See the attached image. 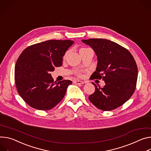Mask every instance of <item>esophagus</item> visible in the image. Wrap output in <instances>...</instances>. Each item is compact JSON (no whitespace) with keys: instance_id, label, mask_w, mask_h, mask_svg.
Here are the masks:
<instances>
[{"instance_id":"esophagus-1","label":"esophagus","mask_w":151,"mask_h":151,"mask_svg":"<svg viewBox=\"0 0 151 151\" xmlns=\"http://www.w3.org/2000/svg\"><path fill=\"white\" fill-rule=\"evenodd\" d=\"M73 83L76 84H83L84 82L81 81H79V80H73Z\"/></svg>"}]
</instances>
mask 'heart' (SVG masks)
<instances>
[{
	"instance_id": "b5f03b06",
	"label": "heart",
	"mask_w": 151,
	"mask_h": 151,
	"mask_svg": "<svg viewBox=\"0 0 151 151\" xmlns=\"http://www.w3.org/2000/svg\"><path fill=\"white\" fill-rule=\"evenodd\" d=\"M87 49V48H82V49H80V50H84V49ZM76 75L77 76H78V77H82L83 76V73H82L81 72H76Z\"/></svg>"
}]
</instances>
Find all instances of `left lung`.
Wrapping results in <instances>:
<instances>
[{
    "mask_svg": "<svg viewBox=\"0 0 151 151\" xmlns=\"http://www.w3.org/2000/svg\"><path fill=\"white\" fill-rule=\"evenodd\" d=\"M90 46L98 58L91 79H101L105 85L98 87L88 97L90 101L103 111H111L124 104L133 94L137 84L138 68L132 54L126 48L102 38L83 40Z\"/></svg>",
    "mask_w": 151,
    "mask_h": 151,
    "instance_id": "obj_1",
    "label": "left lung"
}]
</instances>
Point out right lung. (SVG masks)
<instances>
[{
    "label": "right lung",
    "mask_w": 151,
    "mask_h": 151,
    "mask_svg": "<svg viewBox=\"0 0 151 151\" xmlns=\"http://www.w3.org/2000/svg\"><path fill=\"white\" fill-rule=\"evenodd\" d=\"M73 43L69 40H47L28 47L20 55L15 66V84L30 106L49 110L64 98L72 82L64 79L57 83L50 73L62 65L63 57Z\"/></svg>",
    "instance_id": "obj_1"
}]
</instances>
